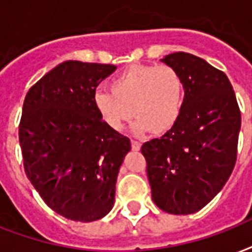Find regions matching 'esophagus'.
<instances>
[{
  "mask_svg": "<svg viewBox=\"0 0 252 252\" xmlns=\"http://www.w3.org/2000/svg\"><path fill=\"white\" fill-rule=\"evenodd\" d=\"M130 145H132V149H133V151H140V148H141L140 141H136V140H132V141H130Z\"/></svg>",
  "mask_w": 252,
  "mask_h": 252,
  "instance_id": "34e87169",
  "label": "esophagus"
}]
</instances>
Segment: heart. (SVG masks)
Listing matches in <instances>:
<instances>
[{"instance_id": "obj_1", "label": "heart", "mask_w": 252, "mask_h": 252, "mask_svg": "<svg viewBox=\"0 0 252 252\" xmlns=\"http://www.w3.org/2000/svg\"><path fill=\"white\" fill-rule=\"evenodd\" d=\"M109 87L111 92L96 94L94 104L115 132L123 129L132 113L137 116L132 130L139 134L169 129L181 113L184 86L177 71L168 64L128 67Z\"/></svg>"}]
</instances>
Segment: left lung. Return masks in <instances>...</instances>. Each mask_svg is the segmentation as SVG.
Returning <instances> with one entry per match:
<instances>
[{"label": "left lung", "mask_w": 252, "mask_h": 252, "mask_svg": "<svg viewBox=\"0 0 252 252\" xmlns=\"http://www.w3.org/2000/svg\"><path fill=\"white\" fill-rule=\"evenodd\" d=\"M177 71L184 101L177 122L143 144L152 199L169 214L186 216L205 207L227 182L237 161L241 112L233 86L222 71L191 54L160 59Z\"/></svg>", "instance_id": "obj_1"}]
</instances>
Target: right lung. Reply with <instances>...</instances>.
<instances>
[{
	"mask_svg": "<svg viewBox=\"0 0 252 252\" xmlns=\"http://www.w3.org/2000/svg\"><path fill=\"white\" fill-rule=\"evenodd\" d=\"M113 64L67 61L25 97L19 144L26 176L47 206L92 222L112 210L118 174L130 141L105 126L94 104Z\"/></svg>",
	"mask_w": 252,
	"mask_h": 252,
	"instance_id": "add662e5",
	"label": "right lung"
}]
</instances>
